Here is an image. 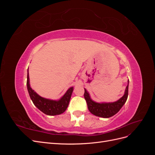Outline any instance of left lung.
<instances>
[{
  "instance_id": "8db88e82",
  "label": "left lung",
  "mask_w": 155,
  "mask_h": 155,
  "mask_svg": "<svg viewBox=\"0 0 155 155\" xmlns=\"http://www.w3.org/2000/svg\"><path fill=\"white\" fill-rule=\"evenodd\" d=\"M128 88H129V81L128 85L126 87L124 95L121 97L119 100L113 103H102L99 104L93 101L89 96L86 89H85L84 93V97L86 100L88 109L91 113L94 115L102 117V118H110L114 116L118 112L123 105L125 104L128 97Z\"/></svg>"
}]
</instances>
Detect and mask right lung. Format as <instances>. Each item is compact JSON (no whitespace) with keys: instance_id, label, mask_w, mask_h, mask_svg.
Segmentation results:
<instances>
[{"instance_id":"add662e5","label":"right lung","mask_w":155,"mask_h":155,"mask_svg":"<svg viewBox=\"0 0 155 155\" xmlns=\"http://www.w3.org/2000/svg\"><path fill=\"white\" fill-rule=\"evenodd\" d=\"M26 84L28 91L34 104L45 114L49 116L61 114L67 109L73 92V87H70L59 100L54 101L42 97L32 90L30 85L28 70Z\"/></svg>"}]
</instances>
